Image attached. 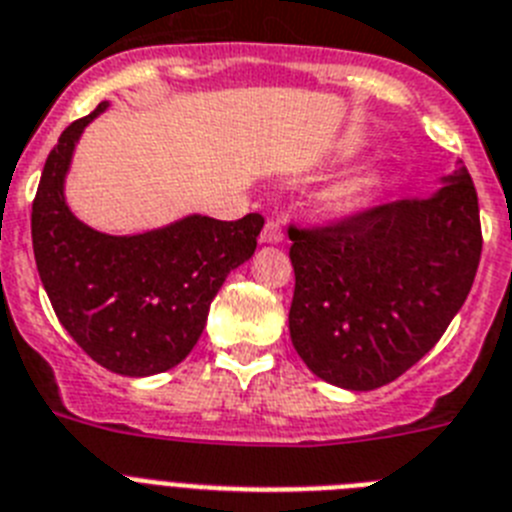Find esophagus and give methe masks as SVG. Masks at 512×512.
Wrapping results in <instances>:
<instances>
[{
	"label": "esophagus",
	"instance_id": "34e87169",
	"mask_svg": "<svg viewBox=\"0 0 512 512\" xmlns=\"http://www.w3.org/2000/svg\"><path fill=\"white\" fill-rule=\"evenodd\" d=\"M265 244H281L283 242V226L278 221H268L263 229Z\"/></svg>",
	"mask_w": 512,
	"mask_h": 512
}]
</instances>
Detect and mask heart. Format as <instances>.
<instances>
[{
    "instance_id": "obj_1",
    "label": "heart",
    "mask_w": 512,
    "mask_h": 512,
    "mask_svg": "<svg viewBox=\"0 0 512 512\" xmlns=\"http://www.w3.org/2000/svg\"><path fill=\"white\" fill-rule=\"evenodd\" d=\"M377 182V169L375 166H359L351 174L341 176L338 182L328 184L320 195V205L325 210H346L356 205L367 195Z\"/></svg>"
}]
</instances>
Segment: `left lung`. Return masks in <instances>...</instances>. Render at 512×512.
Wrapping results in <instances>:
<instances>
[{
    "label": "left lung",
    "instance_id": "1",
    "mask_svg": "<svg viewBox=\"0 0 512 512\" xmlns=\"http://www.w3.org/2000/svg\"><path fill=\"white\" fill-rule=\"evenodd\" d=\"M289 236L291 343L320 380L356 393L393 382L440 341L482 257L479 200L463 163L432 195Z\"/></svg>",
    "mask_w": 512,
    "mask_h": 512
}]
</instances>
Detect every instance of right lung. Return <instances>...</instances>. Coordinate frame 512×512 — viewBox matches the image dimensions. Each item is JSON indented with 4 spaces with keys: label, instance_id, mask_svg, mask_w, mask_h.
<instances>
[{
    "label": "right lung",
    "instance_id": "right-lung-1",
    "mask_svg": "<svg viewBox=\"0 0 512 512\" xmlns=\"http://www.w3.org/2000/svg\"><path fill=\"white\" fill-rule=\"evenodd\" d=\"M109 101L72 122L46 158L33 200V255L51 307L85 354L124 377L176 367L195 349L231 270L255 255L263 216L190 213L140 234H103L64 195L75 148Z\"/></svg>",
    "mask_w": 512,
    "mask_h": 512
}]
</instances>
